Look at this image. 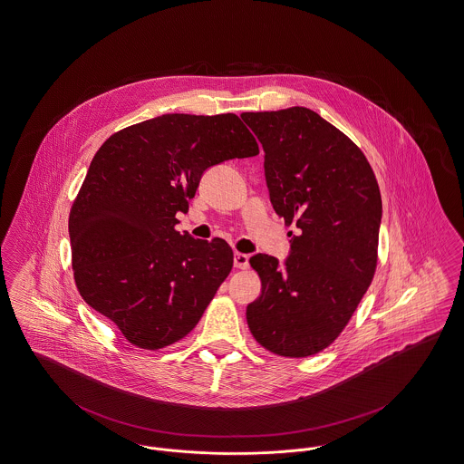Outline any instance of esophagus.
Instances as JSON below:
<instances>
[{
    "label": "esophagus",
    "instance_id": "34e87169",
    "mask_svg": "<svg viewBox=\"0 0 464 464\" xmlns=\"http://www.w3.org/2000/svg\"><path fill=\"white\" fill-rule=\"evenodd\" d=\"M234 266L237 267V269H246L247 266H249V256H247L246 253H236L234 255Z\"/></svg>",
    "mask_w": 464,
    "mask_h": 464
}]
</instances>
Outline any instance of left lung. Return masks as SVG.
<instances>
[{
  "instance_id": "1",
  "label": "left lung",
  "mask_w": 464,
  "mask_h": 464,
  "mask_svg": "<svg viewBox=\"0 0 464 464\" xmlns=\"http://www.w3.org/2000/svg\"><path fill=\"white\" fill-rule=\"evenodd\" d=\"M266 151V181L285 225H295L290 256L249 258L262 294L247 327L266 350L309 357L340 336L378 264L382 195L368 158L336 126L306 107L245 112Z\"/></svg>"
}]
</instances>
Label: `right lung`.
I'll use <instances>...</instances> for the list:
<instances>
[{"instance_id": "obj_1", "label": "right lung", "mask_w": 464, "mask_h": 464, "mask_svg": "<svg viewBox=\"0 0 464 464\" xmlns=\"http://www.w3.org/2000/svg\"><path fill=\"white\" fill-rule=\"evenodd\" d=\"M258 155L236 114H163L111 135L93 156L68 218L82 299L128 343L160 350L198 324L234 253L174 227L206 169Z\"/></svg>"}]
</instances>
